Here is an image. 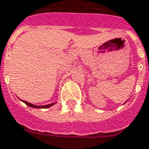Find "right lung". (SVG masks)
<instances>
[{
	"instance_id": "right-lung-1",
	"label": "right lung",
	"mask_w": 149,
	"mask_h": 149,
	"mask_svg": "<svg viewBox=\"0 0 149 149\" xmlns=\"http://www.w3.org/2000/svg\"><path fill=\"white\" fill-rule=\"evenodd\" d=\"M25 104H27L28 106L31 107V108H34V109H48V108H50L52 107V105L56 104V102H54V103H51L49 104H45V105H35V104H33L29 103V102H27V101H24V100H22Z\"/></svg>"
}]
</instances>
